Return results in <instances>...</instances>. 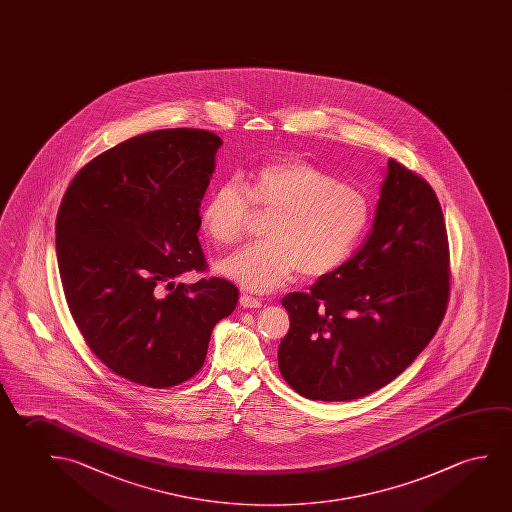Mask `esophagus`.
<instances>
[{
  "label": "esophagus",
  "instance_id": "esophagus-1",
  "mask_svg": "<svg viewBox=\"0 0 512 512\" xmlns=\"http://www.w3.org/2000/svg\"><path fill=\"white\" fill-rule=\"evenodd\" d=\"M239 305L243 308H260L262 307V301H260L259 298L248 296V294H241V298H239Z\"/></svg>",
  "mask_w": 512,
  "mask_h": 512
}]
</instances>
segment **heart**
Returning <instances> with one entry per match:
<instances>
[{
    "label": "heart",
    "mask_w": 512,
    "mask_h": 512,
    "mask_svg": "<svg viewBox=\"0 0 512 512\" xmlns=\"http://www.w3.org/2000/svg\"><path fill=\"white\" fill-rule=\"evenodd\" d=\"M221 182L202 209L207 236L220 244L243 236L250 204L269 211L262 236L218 264L246 291L269 292L299 275L321 276L346 260L369 225V198L305 159L285 158L243 179Z\"/></svg>",
    "instance_id": "1"
}]
</instances>
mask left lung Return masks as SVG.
Segmentation results:
<instances>
[{"instance_id":"8db88e82","label":"left lung","mask_w":512,"mask_h":512,"mask_svg":"<svg viewBox=\"0 0 512 512\" xmlns=\"http://www.w3.org/2000/svg\"><path fill=\"white\" fill-rule=\"evenodd\" d=\"M449 239L433 188L388 159L362 248L310 292L282 299L278 367L312 401H353L394 381L431 342L449 299Z\"/></svg>"}]
</instances>
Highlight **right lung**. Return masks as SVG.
<instances>
[{"label": "right lung", "instance_id": "add662e5", "mask_svg": "<svg viewBox=\"0 0 512 512\" xmlns=\"http://www.w3.org/2000/svg\"><path fill=\"white\" fill-rule=\"evenodd\" d=\"M220 136L159 129L79 170L56 216L63 292L83 339L118 376L150 388L193 378L239 291L223 278L177 284L205 268L200 204Z\"/></svg>", "mask_w": 512, "mask_h": 512}]
</instances>
